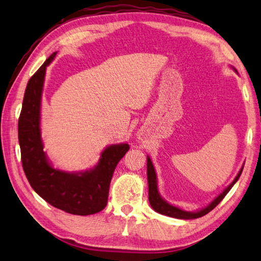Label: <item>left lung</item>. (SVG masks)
Segmentation results:
<instances>
[{
	"label": "left lung",
	"instance_id": "1",
	"mask_svg": "<svg viewBox=\"0 0 261 261\" xmlns=\"http://www.w3.org/2000/svg\"><path fill=\"white\" fill-rule=\"evenodd\" d=\"M243 167L240 169L239 173H238L237 177L234 178V180L231 182V184L225 188V190L220 194V195L216 197L213 202H211L206 207L202 208L201 211H197V212H186V211H182L178 207L173 206L169 203H167L160 197L159 193H158V188H157V176L156 173H154V168L152 166V163L150 158H147V177H148V186H149V203L152 206V208L156 211V212L167 215V216H171V218L175 219H182V220H192V219H197L201 218V216H204L205 214H207L208 212H211L216 205H218L222 199L224 198V196L226 194L229 193V191L233 186L237 180L239 179V177L242 173Z\"/></svg>",
	"mask_w": 261,
	"mask_h": 261
}]
</instances>
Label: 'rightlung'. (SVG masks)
<instances>
[{
  "label": "right lung",
  "instance_id": "1",
  "mask_svg": "<svg viewBox=\"0 0 261 261\" xmlns=\"http://www.w3.org/2000/svg\"><path fill=\"white\" fill-rule=\"evenodd\" d=\"M55 56L56 53L48 57L25 88L18 124L22 167L31 187L47 203L70 214L90 215L107 206L114 169L130 147H108L95 167L84 173H66L48 163L40 135V105L46 68Z\"/></svg>",
  "mask_w": 261,
  "mask_h": 261
}]
</instances>
